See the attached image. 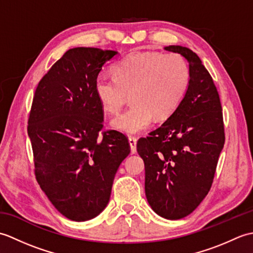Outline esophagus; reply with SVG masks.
Instances as JSON below:
<instances>
[{
    "label": "esophagus",
    "mask_w": 253,
    "mask_h": 253,
    "mask_svg": "<svg viewBox=\"0 0 253 253\" xmlns=\"http://www.w3.org/2000/svg\"><path fill=\"white\" fill-rule=\"evenodd\" d=\"M128 141H129L130 144V150H131V153L135 154L137 151V148H136V144H137V138L136 137H132L130 136L128 138Z\"/></svg>",
    "instance_id": "esophagus-1"
}]
</instances>
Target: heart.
<instances>
[{"mask_svg":"<svg viewBox=\"0 0 253 253\" xmlns=\"http://www.w3.org/2000/svg\"><path fill=\"white\" fill-rule=\"evenodd\" d=\"M114 76L99 75L94 93L109 113L121 109L129 93L131 104L114 117L113 128L125 133H138L151 125L154 116L164 120L185 98L190 72L184 57L176 53L133 52L113 67Z\"/></svg>","mask_w":253,"mask_h":253,"instance_id":"obj_1","label":"heart"}]
</instances>
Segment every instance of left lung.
I'll return each mask as SVG.
<instances>
[{
  "label": "left lung",
  "mask_w": 253,
  "mask_h": 253,
  "mask_svg": "<svg viewBox=\"0 0 253 253\" xmlns=\"http://www.w3.org/2000/svg\"><path fill=\"white\" fill-rule=\"evenodd\" d=\"M164 50L189 63L185 98L158 129L140 138L137 151L144 162L147 200L158 215L180 219L192 213L212 186L224 142L221 101L200 58L180 45Z\"/></svg>",
  "instance_id": "1"
}]
</instances>
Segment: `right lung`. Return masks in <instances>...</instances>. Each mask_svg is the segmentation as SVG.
<instances>
[{
	"label": "right lung",
	"mask_w": 253,
	"mask_h": 253,
	"mask_svg": "<svg viewBox=\"0 0 253 253\" xmlns=\"http://www.w3.org/2000/svg\"><path fill=\"white\" fill-rule=\"evenodd\" d=\"M117 51L74 47L36 89L28 121L36 178L58 212L75 222L94 218L110 201L128 139L110 130L99 137L103 109L94 82Z\"/></svg>",
	"instance_id": "add662e5"
}]
</instances>
